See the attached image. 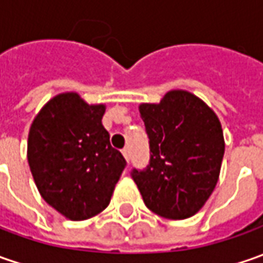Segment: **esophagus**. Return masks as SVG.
<instances>
[{
  "label": "esophagus",
  "mask_w": 263,
  "mask_h": 263,
  "mask_svg": "<svg viewBox=\"0 0 263 263\" xmlns=\"http://www.w3.org/2000/svg\"><path fill=\"white\" fill-rule=\"evenodd\" d=\"M122 154H123V157H125V160H126V161H129V149L123 148Z\"/></svg>",
  "instance_id": "obj_1"
}]
</instances>
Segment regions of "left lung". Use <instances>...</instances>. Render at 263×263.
<instances>
[{"instance_id":"obj_1","label":"left lung","mask_w":263,"mask_h":263,"mask_svg":"<svg viewBox=\"0 0 263 263\" xmlns=\"http://www.w3.org/2000/svg\"><path fill=\"white\" fill-rule=\"evenodd\" d=\"M149 138L145 170L132 172L144 204L164 218L198 213L220 177L224 156L221 122L213 109L186 90H170L160 103H141Z\"/></svg>"}]
</instances>
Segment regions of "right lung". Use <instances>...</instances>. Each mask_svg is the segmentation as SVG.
Masks as SVG:
<instances>
[{"instance_id":"1","label":"right lung","mask_w":263,"mask_h":263,"mask_svg":"<svg viewBox=\"0 0 263 263\" xmlns=\"http://www.w3.org/2000/svg\"><path fill=\"white\" fill-rule=\"evenodd\" d=\"M104 104L76 91L53 96L33 119L27 160L42 198L71 221L100 214L126 161L104 129Z\"/></svg>"}]
</instances>
